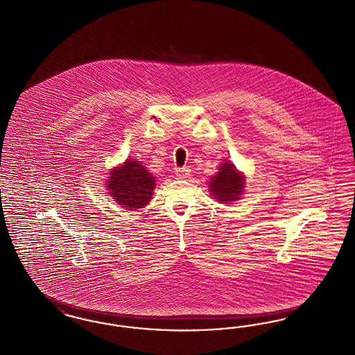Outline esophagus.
<instances>
[{
	"label": "esophagus",
	"mask_w": 355,
	"mask_h": 355,
	"mask_svg": "<svg viewBox=\"0 0 355 355\" xmlns=\"http://www.w3.org/2000/svg\"><path fill=\"white\" fill-rule=\"evenodd\" d=\"M189 175H190V169H187V168L175 169V177H177L178 180H184V178H187Z\"/></svg>",
	"instance_id": "34e87169"
}]
</instances>
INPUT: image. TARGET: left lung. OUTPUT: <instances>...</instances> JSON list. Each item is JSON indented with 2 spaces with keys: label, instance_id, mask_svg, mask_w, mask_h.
<instances>
[{
  "label": "left lung",
  "instance_id": "8db88e82",
  "mask_svg": "<svg viewBox=\"0 0 355 355\" xmlns=\"http://www.w3.org/2000/svg\"><path fill=\"white\" fill-rule=\"evenodd\" d=\"M209 190L214 199L230 205L241 200L245 191V177L232 162L225 161L220 164L216 174L210 178Z\"/></svg>",
  "mask_w": 355,
  "mask_h": 355
}]
</instances>
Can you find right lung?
<instances>
[{
	"instance_id": "1",
	"label": "right lung",
	"mask_w": 355,
	"mask_h": 355,
	"mask_svg": "<svg viewBox=\"0 0 355 355\" xmlns=\"http://www.w3.org/2000/svg\"><path fill=\"white\" fill-rule=\"evenodd\" d=\"M105 186L108 196L120 207L133 211L144 209L150 202L156 178L140 161L127 158L121 165L111 169Z\"/></svg>"
}]
</instances>
